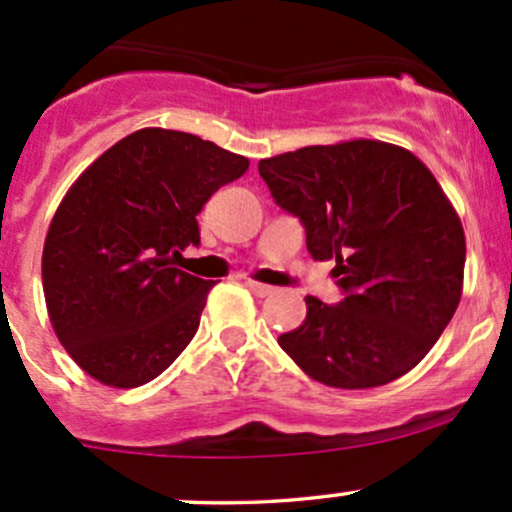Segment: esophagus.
Masks as SVG:
<instances>
[{
    "instance_id": "esophagus-1",
    "label": "esophagus",
    "mask_w": 512,
    "mask_h": 512,
    "mask_svg": "<svg viewBox=\"0 0 512 512\" xmlns=\"http://www.w3.org/2000/svg\"><path fill=\"white\" fill-rule=\"evenodd\" d=\"M246 286H249L256 295H261V298H266V295H271L273 291H276L273 286H266V283H256V281H246Z\"/></svg>"
}]
</instances>
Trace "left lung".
Wrapping results in <instances>:
<instances>
[{
  "mask_svg": "<svg viewBox=\"0 0 512 512\" xmlns=\"http://www.w3.org/2000/svg\"><path fill=\"white\" fill-rule=\"evenodd\" d=\"M283 212L300 219L315 261L335 258V305L308 295L278 345L308 377L382 387L434 347L461 300L463 226L424 162L379 140L310 145L258 162Z\"/></svg>",
  "mask_w": 512,
  "mask_h": 512,
  "instance_id": "left-lung-1",
  "label": "left lung"
}]
</instances>
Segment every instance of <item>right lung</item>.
<instances>
[{
    "instance_id": "1",
    "label": "right lung",
    "mask_w": 512,
    "mask_h": 512,
    "mask_svg": "<svg viewBox=\"0 0 512 512\" xmlns=\"http://www.w3.org/2000/svg\"><path fill=\"white\" fill-rule=\"evenodd\" d=\"M249 160L177 130L115 142L76 179L41 258L46 308L93 379L133 389L162 374L199 328L214 281L177 268L199 246L197 214Z\"/></svg>"
}]
</instances>
